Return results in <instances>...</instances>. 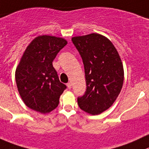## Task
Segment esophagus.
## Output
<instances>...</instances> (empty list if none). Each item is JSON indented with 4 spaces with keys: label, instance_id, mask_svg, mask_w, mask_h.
Instances as JSON below:
<instances>
[{
    "label": "esophagus",
    "instance_id": "1",
    "mask_svg": "<svg viewBox=\"0 0 149 149\" xmlns=\"http://www.w3.org/2000/svg\"><path fill=\"white\" fill-rule=\"evenodd\" d=\"M66 86H67L68 88H69V89H70L71 88H72V83H71L70 82H69V83H66Z\"/></svg>",
    "mask_w": 149,
    "mask_h": 149
}]
</instances>
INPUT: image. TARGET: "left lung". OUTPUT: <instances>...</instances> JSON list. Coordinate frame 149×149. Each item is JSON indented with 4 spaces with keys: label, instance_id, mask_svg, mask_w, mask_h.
Here are the masks:
<instances>
[{
    "label": "left lung",
    "instance_id": "left-lung-1",
    "mask_svg": "<svg viewBox=\"0 0 149 149\" xmlns=\"http://www.w3.org/2000/svg\"><path fill=\"white\" fill-rule=\"evenodd\" d=\"M80 53L85 69L86 90L77 97L81 110L98 115L116 101L124 83L120 56L109 39L98 33L72 39Z\"/></svg>",
    "mask_w": 149,
    "mask_h": 149
}]
</instances>
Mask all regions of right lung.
<instances>
[{
	"mask_svg": "<svg viewBox=\"0 0 149 149\" xmlns=\"http://www.w3.org/2000/svg\"><path fill=\"white\" fill-rule=\"evenodd\" d=\"M66 44L61 38L39 36L25 49L15 80L21 98L29 108L47 113L58 105L66 86L59 80L52 61Z\"/></svg>",
	"mask_w": 149,
	"mask_h": 149,
	"instance_id": "add662e5",
	"label": "right lung"
}]
</instances>
